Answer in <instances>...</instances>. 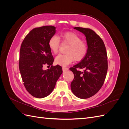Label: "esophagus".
Listing matches in <instances>:
<instances>
[{
	"instance_id": "obj_1",
	"label": "esophagus",
	"mask_w": 129,
	"mask_h": 129,
	"mask_svg": "<svg viewBox=\"0 0 129 129\" xmlns=\"http://www.w3.org/2000/svg\"><path fill=\"white\" fill-rule=\"evenodd\" d=\"M67 70H68V68L67 67H62V71H63V72H65L66 71H67Z\"/></svg>"
}]
</instances>
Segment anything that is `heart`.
Wrapping results in <instances>:
<instances>
[{
    "label": "heart",
    "instance_id": "b5f03b06",
    "mask_svg": "<svg viewBox=\"0 0 129 129\" xmlns=\"http://www.w3.org/2000/svg\"><path fill=\"white\" fill-rule=\"evenodd\" d=\"M65 42L69 45L66 54H59L55 57V63L61 66H67L73 62L82 60L88 52L87 45L82 42L81 37L76 33L67 32L62 35ZM60 40L57 35H54L49 39L48 46L52 52L56 54L59 48Z\"/></svg>",
    "mask_w": 129,
    "mask_h": 129
}]
</instances>
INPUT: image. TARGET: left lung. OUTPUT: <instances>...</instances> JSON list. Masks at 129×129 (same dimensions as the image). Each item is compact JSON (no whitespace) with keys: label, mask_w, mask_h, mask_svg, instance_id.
<instances>
[{"label":"left lung","mask_w":129,"mask_h":129,"mask_svg":"<svg viewBox=\"0 0 129 129\" xmlns=\"http://www.w3.org/2000/svg\"><path fill=\"white\" fill-rule=\"evenodd\" d=\"M74 28L85 35L88 52L80 63L69 69L74 75L71 89L79 98L88 99L95 95L104 82L108 71L107 53L102 39L94 31L79 27ZM77 69H83L84 71Z\"/></svg>","instance_id":"8db88e82"}]
</instances>
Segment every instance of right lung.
Masks as SVG:
<instances>
[{
	"mask_svg": "<svg viewBox=\"0 0 129 129\" xmlns=\"http://www.w3.org/2000/svg\"><path fill=\"white\" fill-rule=\"evenodd\" d=\"M55 29L53 26L35 28L25 37L21 45L19 71L27 91L37 98L49 95L62 73L60 66H52L54 58L48 46L49 39L55 34ZM45 65L51 67L44 70Z\"/></svg>",
	"mask_w": 129,
	"mask_h": 129,
	"instance_id": "obj_1",
	"label": "right lung"
}]
</instances>
